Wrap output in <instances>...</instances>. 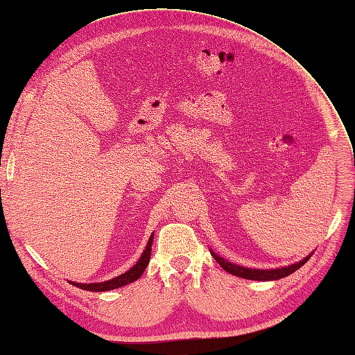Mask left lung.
Wrapping results in <instances>:
<instances>
[{
    "mask_svg": "<svg viewBox=\"0 0 355 355\" xmlns=\"http://www.w3.org/2000/svg\"><path fill=\"white\" fill-rule=\"evenodd\" d=\"M211 254L214 256L215 261H217L221 265V268H223L224 271H227V272H230L233 275H236V277L247 279V280H257V282H271V280H279V279L286 277V275H291L292 272H295L297 270H300V268L309 261L310 256H312L313 253H310L309 256H306L300 262L291 263L288 266L271 268V270H261V268H248V266L236 265V263L226 261V259L218 256L217 253H214L212 250H211Z\"/></svg>",
    "mask_w": 355,
    "mask_h": 355,
    "instance_id": "left-lung-1",
    "label": "left lung"
}]
</instances>
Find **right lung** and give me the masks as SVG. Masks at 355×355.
Segmentation results:
<instances>
[{
  "label": "right lung",
  "instance_id": "obj_1",
  "mask_svg": "<svg viewBox=\"0 0 355 355\" xmlns=\"http://www.w3.org/2000/svg\"><path fill=\"white\" fill-rule=\"evenodd\" d=\"M152 243H153V233L150 235V238L148 241V245H146L144 252L141 253L137 263L131 268V270H128L126 272L117 275V277H114V279H110L107 282H101V283H76V282H69V283L73 284V286H76V288L84 289V291H90V292H107V291L126 286V284L140 279L146 268H148L149 261H150Z\"/></svg>",
  "mask_w": 355,
  "mask_h": 355
}]
</instances>
